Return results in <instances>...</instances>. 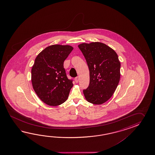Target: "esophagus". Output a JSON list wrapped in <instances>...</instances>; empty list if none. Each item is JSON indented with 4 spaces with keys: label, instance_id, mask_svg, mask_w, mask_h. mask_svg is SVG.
<instances>
[{
    "label": "esophagus",
    "instance_id": "esophagus-1",
    "mask_svg": "<svg viewBox=\"0 0 155 155\" xmlns=\"http://www.w3.org/2000/svg\"><path fill=\"white\" fill-rule=\"evenodd\" d=\"M79 77H76V78H75V82H76V83H78V82H79Z\"/></svg>",
    "mask_w": 155,
    "mask_h": 155
}]
</instances>
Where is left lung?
I'll use <instances>...</instances> for the list:
<instances>
[{
	"label": "left lung",
	"mask_w": 155,
	"mask_h": 155,
	"mask_svg": "<svg viewBox=\"0 0 155 155\" xmlns=\"http://www.w3.org/2000/svg\"><path fill=\"white\" fill-rule=\"evenodd\" d=\"M89 67L90 83L83 90L86 100L100 105L111 98L119 84L120 66L117 54L105 44L92 42L78 45Z\"/></svg>",
	"instance_id": "obj_1"
}]
</instances>
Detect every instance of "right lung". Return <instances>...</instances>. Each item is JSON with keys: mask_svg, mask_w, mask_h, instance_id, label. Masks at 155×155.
Returning a JSON list of instances; mask_svg holds the SVG:
<instances>
[{"mask_svg": "<svg viewBox=\"0 0 155 155\" xmlns=\"http://www.w3.org/2000/svg\"><path fill=\"white\" fill-rule=\"evenodd\" d=\"M73 50L70 45H53L35 58L31 69L32 85L39 99L48 105H60L69 96L73 80L66 76L64 62Z\"/></svg>", "mask_w": 155, "mask_h": 155, "instance_id": "1", "label": "right lung"}]
</instances>
